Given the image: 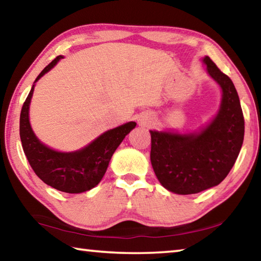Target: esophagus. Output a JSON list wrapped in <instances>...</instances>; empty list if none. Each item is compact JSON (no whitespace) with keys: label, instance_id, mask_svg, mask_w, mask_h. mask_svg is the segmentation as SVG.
Instances as JSON below:
<instances>
[{"label":"esophagus","instance_id":"34e87169","mask_svg":"<svg viewBox=\"0 0 261 261\" xmlns=\"http://www.w3.org/2000/svg\"><path fill=\"white\" fill-rule=\"evenodd\" d=\"M139 122L141 123V124H148L149 118H148V116H146V115H143V116L139 117Z\"/></svg>","mask_w":261,"mask_h":261}]
</instances>
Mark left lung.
<instances>
[{
	"mask_svg": "<svg viewBox=\"0 0 261 261\" xmlns=\"http://www.w3.org/2000/svg\"><path fill=\"white\" fill-rule=\"evenodd\" d=\"M201 62L222 93L216 114L198 130H149L154 173L163 188L177 194L219 185L235 165L244 139V117L235 85L208 56Z\"/></svg>",
	"mask_w": 261,
	"mask_h": 261,
	"instance_id": "obj_1",
	"label": "left lung"
}]
</instances>
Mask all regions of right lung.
<instances>
[{
    "mask_svg": "<svg viewBox=\"0 0 261 261\" xmlns=\"http://www.w3.org/2000/svg\"><path fill=\"white\" fill-rule=\"evenodd\" d=\"M60 55L50 62L35 79L20 113L19 135L26 158L34 173L43 183L59 191L82 193L100 183L107 170L110 159L129 132L135 129L136 122H126L101 134L86 146L72 152H61L47 146L35 136L30 123V105L34 86L43 74L59 63Z\"/></svg>",
    "mask_w": 261,
    "mask_h": 261,
    "instance_id": "right-lung-1",
    "label": "right lung"
}]
</instances>
